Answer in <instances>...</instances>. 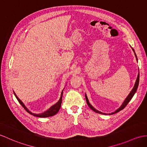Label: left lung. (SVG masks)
Instances as JSON below:
<instances>
[{"label":"left lung","mask_w":147,"mask_h":147,"mask_svg":"<svg viewBox=\"0 0 147 147\" xmlns=\"http://www.w3.org/2000/svg\"><path fill=\"white\" fill-rule=\"evenodd\" d=\"M132 49H133V51H134V53H135V51H134V49H133V48H132ZM135 56H136V60H138V59H137V57H136V55L135 53ZM139 75H140V74H139V73H138V76H137V78H136V82H135V86H134V88H133V90L131 91L130 93H129V94H128V96L127 97V98L125 99V101H124V102H123V104L121 105V107H120V108H119L118 109V110H116L115 112H113V113H109V115H113V114H115V113H118V111H120L122 110L123 109H124V108H125V107H126V106L127 105V104L129 103V101L131 100V98H133V96H134V94H135V93H136V90H137V88H138V84H139V78H140V76H139ZM85 97H86V102H87V104H88V105L89 106V107L92 110L94 111V112L97 113L103 114V115H107L106 113H102V112H101V111H98L97 110H96V109H95V108L93 107V106H92V105L89 103V101H88V98H87L86 94L85 95Z\"/></svg>","instance_id":"obj_1"}]
</instances>
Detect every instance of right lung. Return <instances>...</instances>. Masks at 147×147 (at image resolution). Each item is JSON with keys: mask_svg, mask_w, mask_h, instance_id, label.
I'll return each mask as SVG.
<instances>
[{"mask_svg": "<svg viewBox=\"0 0 147 147\" xmlns=\"http://www.w3.org/2000/svg\"><path fill=\"white\" fill-rule=\"evenodd\" d=\"M63 90L62 91V93H61V98L59 99V100L58 101L57 103H56L55 105H54L53 106H52L49 110H47L46 111L42 113H40V114H35V113H32L30 112L28 109H27L26 106L24 105L22 101L20 100V99L17 96V95L16 94V93H14V91H13V93H14V95L16 96L17 100H18V101L19 102V103L21 105L22 107L25 109L26 111L27 112H28L29 113H30V115H32L33 116H34V117H40V118H46V117H52V116H54V115H56L57 113L59 111V109L61 108V103H62V96H63Z\"/></svg>", "mask_w": 147, "mask_h": 147, "instance_id": "1", "label": "right lung"}]
</instances>
